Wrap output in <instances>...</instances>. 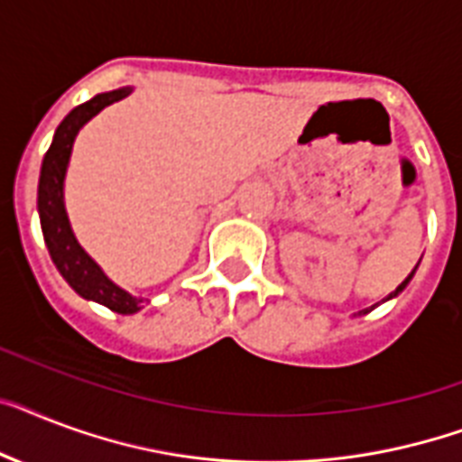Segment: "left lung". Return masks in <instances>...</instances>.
<instances>
[{"label": "left lung", "instance_id": "8db88e82", "mask_svg": "<svg viewBox=\"0 0 462 462\" xmlns=\"http://www.w3.org/2000/svg\"><path fill=\"white\" fill-rule=\"evenodd\" d=\"M413 273H415V270H413ZM413 273H411V275H408V277H406V280H403V282H401V284H399V287H396V291H392V294H389V296H393V294H399V291H401V290H403V287H406V284H408V280H411V277H413Z\"/></svg>", "mask_w": 462, "mask_h": 462}]
</instances>
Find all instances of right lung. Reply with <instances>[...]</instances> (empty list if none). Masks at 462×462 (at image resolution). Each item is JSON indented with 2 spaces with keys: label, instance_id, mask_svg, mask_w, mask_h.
Wrapping results in <instances>:
<instances>
[{
  "label": "right lung",
  "instance_id": "right-lung-1",
  "mask_svg": "<svg viewBox=\"0 0 462 462\" xmlns=\"http://www.w3.org/2000/svg\"><path fill=\"white\" fill-rule=\"evenodd\" d=\"M130 95V88L104 92V95L92 97L89 101L75 106L61 125L56 127L54 142L44 153L42 172H40V187H37V211H40V223H42V235L47 242L49 256L63 275V280L73 287L82 299H92L97 303H104L106 309L130 316L134 310H140L142 299H134L121 287H116L99 265L82 251V246L75 242L73 230L69 225V216L63 208V178L69 168L70 149L78 130L85 123L97 116L104 106L114 104Z\"/></svg>",
  "mask_w": 462,
  "mask_h": 462
}]
</instances>
